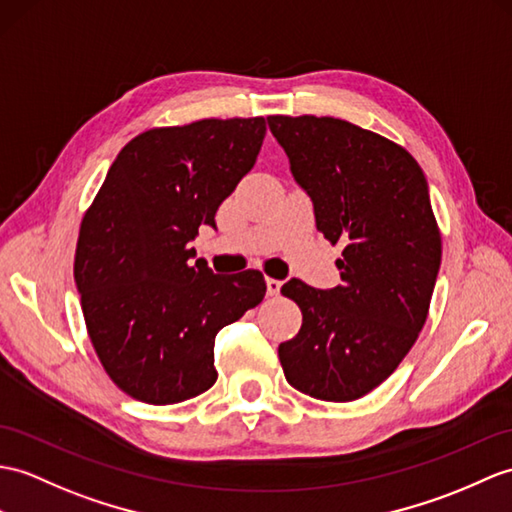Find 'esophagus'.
<instances>
[{
    "label": "esophagus",
    "instance_id": "obj_1",
    "mask_svg": "<svg viewBox=\"0 0 512 512\" xmlns=\"http://www.w3.org/2000/svg\"><path fill=\"white\" fill-rule=\"evenodd\" d=\"M266 288H268V294L270 296H277L279 290H281V281L279 279H266Z\"/></svg>",
    "mask_w": 512,
    "mask_h": 512
}]
</instances>
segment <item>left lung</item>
I'll return each instance as SVG.
<instances>
[{
    "mask_svg": "<svg viewBox=\"0 0 512 512\" xmlns=\"http://www.w3.org/2000/svg\"><path fill=\"white\" fill-rule=\"evenodd\" d=\"M268 126L316 229L342 244V285L281 288L303 312L279 344L283 373L314 399L355 401L395 373L430 312L443 246L425 174L406 148L336 117L270 115Z\"/></svg>",
    "mask_w": 512,
    "mask_h": 512,
    "instance_id": "8db88e82",
    "label": "left lung"
}]
</instances>
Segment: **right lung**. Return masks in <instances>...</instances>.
I'll return each mask as SVG.
<instances>
[{"instance_id": "1", "label": "right lung", "mask_w": 512, "mask_h": 512, "mask_svg": "<svg viewBox=\"0 0 512 512\" xmlns=\"http://www.w3.org/2000/svg\"><path fill=\"white\" fill-rule=\"evenodd\" d=\"M264 117L198 120L130 139L80 224L74 277L95 353L117 388L170 406L218 379V331L266 294L259 270L213 275L202 224L257 161Z\"/></svg>"}]
</instances>
